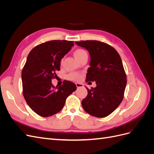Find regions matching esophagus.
<instances>
[{
	"mask_svg": "<svg viewBox=\"0 0 154 154\" xmlns=\"http://www.w3.org/2000/svg\"><path fill=\"white\" fill-rule=\"evenodd\" d=\"M76 87H77L78 88H80V87H82L83 86L82 83H76Z\"/></svg>",
	"mask_w": 154,
	"mask_h": 154,
	"instance_id": "esophagus-1",
	"label": "esophagus"
}]
</instances>
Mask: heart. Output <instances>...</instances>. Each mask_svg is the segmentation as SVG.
Listing matches in <instances>:
<instances>
[{"label":"heart","mask_w":154,"mask_h":154,"mask_svg":"<svg viewBox=\"0 0 154 154\" xmlns=\"http://www.w3.org/2000/svg\"><path fill=\"white\" fill-rule=\"evenodd\" d=\"M85 54H87V53L84 50H83L82 49H76L74 52V57H75L78 60H80ZM63 62V60H62L61 61V63H62ZM68 78L72 80H80L81 78V74L79 72H72L68 76Z\"/></svg>","instance_id":"heart-1"}]
</instances>
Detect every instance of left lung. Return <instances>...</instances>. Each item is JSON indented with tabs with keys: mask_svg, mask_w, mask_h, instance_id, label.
Instances as JSON below:
<instances>
[{
	"mask_svg": "<svg viewBox=\"0 0 154 154\" xmlns=\"http://www.w3.org/2000/svg\"><path fill=\"white\" fill-rule=\"evenodd\" d=\"M86 49L91 57L86 82H96L82 101L83 109L97 118H105L122 103L127 85V76L122 59L112 46L97 40L75 42Z\"/></svg>",
	"mask_w": 154,
	"mask_h": 154,
	"instance_id": "8db88e82",
	"label": "left lung"
}]
</instances>
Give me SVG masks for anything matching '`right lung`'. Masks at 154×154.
<instances>
[{
	"mask_svg": "<svg viewBox=\"0 0 154 154\" xmlns=\"http://www.w3.org/2000/svg\"><path fill=\"white\" fill-rule=\"evenodd\" d=\"M73 41L52 40L32 49L22 71L23 95L27 105L42 117L58 113L66 98L76 90L74 83L64 81L54 87L51 80L57 77L60 62L71 49Z\"/></svg>",
	"mask_w": 154,
	"mask_h": 154,
	"instance_id": "1",
	"label": "right lung"
}]
</instances>
